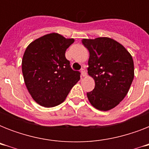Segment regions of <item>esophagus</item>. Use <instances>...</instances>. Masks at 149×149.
<instances>
[{"label":"esophagus","instance_id":"1","mask_svg":"<svg viewBox=\"0 0 149 149\" xmlns=\"http://www.w3.org/2000/svg\"><path fill=\"white\" fill-rule=\"evenodd\" d=\"M81 75H82V77H85L86 76V72L85 69H82L81 70Z\"/></svg>","mask_w":149,"mask_h":149}]
</instances>
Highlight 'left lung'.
Returning a JSON list of instances; mask_svg holds the SVG:
<instances>
[{"label": "left lung", "instance_id": "obj_1", "mask_svg": "<svg viewBox=\"0 0 149 149\" xmlns=\"http://www.w3.org/2000/svg\"><path fill=\"white\" fill-rule=\"evenodd\" d=\"M89 50V76L95 82L93 91L86 93L91 105L100 111L115 107L125 97L134 79V62L121 44L107 37L84 38Z\"/></svg>", "mask_w": 149, "mask_h": 149}]
</instances>
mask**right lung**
Returning a JSON list of instances; mask_svg holds the SVG:
<instances>
[{"label":"right lung","mask_w":149,"mask_h":149,"mask_svg":"<svg viewBox=\"0 0 149 149\" xmlns=\"http://www.w3.org/2000/svg\"><path fill=\"white\" fill-rule=\"evenodd\" d=\"M73 38L58 33L47 34L29 45L22 58L24 84L31 97L45 107L57 106L65 100L80 72L70 67L65 51Z\"/></svg>","instance_id":"obj_1"}]
</instances>
